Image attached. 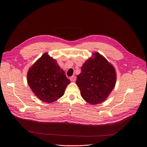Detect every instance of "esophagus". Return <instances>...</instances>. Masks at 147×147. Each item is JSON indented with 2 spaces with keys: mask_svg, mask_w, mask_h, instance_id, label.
I'll use <instances>...</instances> for the list:
<instances>
[{
  "mask_svg": "<svg viewBox=\"0 0 147 147\" xmlns=\"http://www.w3.org/2000/svg\"><path fill=\"white\" fill-rule=\"evenodd\" d=\"M70 80L71 82H75V80H76V77H75V76H72L70 78Z\"/></svg>",
  "mask_w": 147,
  "mask_h": 147,
  "instance_id": "34e87169",
  "label": "esophagus"
}]
</instances>
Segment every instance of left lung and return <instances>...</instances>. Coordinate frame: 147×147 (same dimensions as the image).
Masks as SVG:
<instances>
[{"label": "left lung", "instance_id": "left-lung-1", "mask_svg": "<svg viewBox=\"0 0 147 147\" xmlns=\"http://www.w3.org/2000/svg\"><path fill=\"white\" fill-rule=\"evenodd\" d=\"M83 99L96 105L107 99L115 88L117 74L112 64L100 53L94 52L82 67V72L77 77Z\"/></svg>", "mask_w": 147, "mask_h": 147}]
</instances>
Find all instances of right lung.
<instances>
[{
	"label": "right lung",
	"instance_id": "add662e5",
	"mask_svg": "<svg viewBox=\"0 0 147 147\" xmlns=\"http://www.w3.org/2000/svg\"><path fill=\"white\" fill-rule=\"evenodd\" d=\"M27 81L34 94L47 103L61 98L70 83L56 59L47 53H44L29 69Z\"/></svg>",
	"mask_w": 147,
	"mask_h": 147
}]
</instances>
